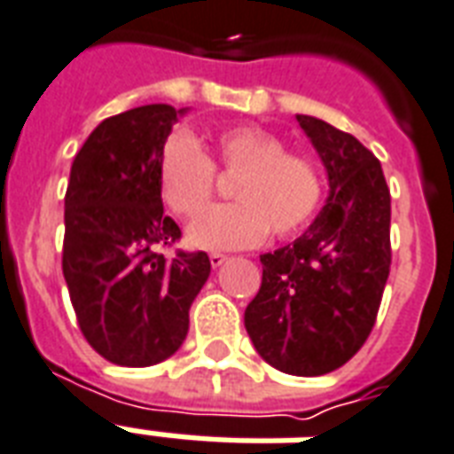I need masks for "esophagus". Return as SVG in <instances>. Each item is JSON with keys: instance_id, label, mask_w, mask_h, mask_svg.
Listing matches in <instances>:
<instances>
[{"instance_id": "esophagus-1", "label": "esophagus", "mask_w": 454, "mask_h": 454, "mask_svg": "<svg viewBox=\"0 0 454 454\" xmlns=\"http://www.w3.org/2000/svg\"><path fill=\"white\" fill-rule=\"evenodd\" d=\"M226 254H221V252H212V254H209V262H212L214 269H219V266L226 264Z\"/></svg>"}]
</instances>
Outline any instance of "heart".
Here are the masks:
<instances>
[{"instance_id":"b5f03b06","label":"heart","mask_w":454,"mask_h":454,"mask_svg":"<svg viewBox=\"0 0 454 454\" xmlns=\"http://www.w3.org/2000/svg\"><path fill=\"white\" fill-rule=\"evenodd\" d=\"M214 170L235 172L231 205L200 214L188 226V242L202 250L252 247L271 233L295 235L324 200V178L311 159L286 152V145L259 126H231L216 133L212 154L190 135L176 133L159 154L157 188L168 209L195 216L211 199Z\"/></svg>"}]
</instances>
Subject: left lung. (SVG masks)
I'll list each match as a JSON object with an SVG mask.
<instances>
[{
  "label": "left lung",
  "mask_w": 454,
  "mask_h": 454,
  "mask_svg": "<svg viewBox=\"0 0 454 454\" xmlns=\"http://www.w3.org/2000/svg\"><path fill=\"white\" fill-rule=\"evenodd\" d=\"M328 171L326 207L293 245L262 254L245 328L264 362L293 376L335 372L364 345L390 273V192L350 133L297 116Z\"/></svg>",
  "instance_id": "8db88e82"
}]
</instances>
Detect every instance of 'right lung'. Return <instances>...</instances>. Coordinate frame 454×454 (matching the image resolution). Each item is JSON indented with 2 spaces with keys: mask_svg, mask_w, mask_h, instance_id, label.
<instances>
[{
  "mask_svg": "<svg viewBox=\"0 0 454 454\" xmlns=\"http://www.w3.org/2000/svg\"><path fill=\"white\" fill-rule=\"evenodd\" d=\"M183 114L147 104L102 121L71 166L61 269L81 333L112 364L171 357L212 271L207 252L164 254L181 228L164 214L157 164Z\"/></svg>",
  "mask_w": 454,
  "mask_h": 454,
  "instance_id": "right-lung-1",
  "label": "right lung"
}]
</instances>
